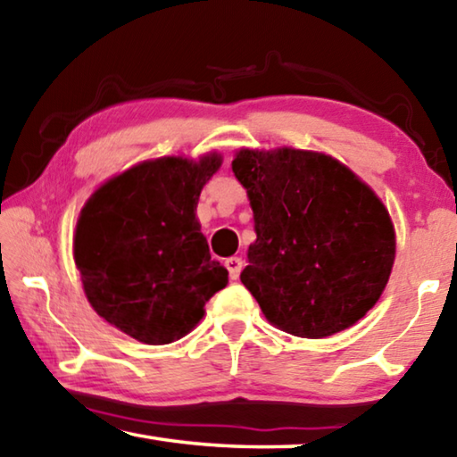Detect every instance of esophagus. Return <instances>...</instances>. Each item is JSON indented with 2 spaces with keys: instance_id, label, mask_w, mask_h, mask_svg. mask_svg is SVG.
I'll return each instance as SVG.
<instances>
[{
  "instance_id": "obj_1",
  "label": "esophagus",
  "mask_w": 457,
  "mask_h": 457,
  "mask_svg": "<svg viewBox=\"0 0 457 457\" xmlns=\"http://www.w3.org/2000/svg\"><path fill=\"white\" fill-rule=\"evenodd\" d=\"M226 268H228L231 280H237L239 272H242V268H244V260L237 258V256H231V258L226 260Z\"/></svg>"
}]
</instances>
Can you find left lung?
Listing matches in <instances>:
<instances>
[{"label": "left lung", "instance_id": "obj_1", "mask_svg": "<svg viewBox=\"0 0 457 457\" xmlns=\"http://www.w3.org/2000/svg\"><path fill=\"white\" fill-rule=\"evenodd\" d=\"M253 212L242 284L284 332L324 338L381 298L395 229L375 191L330 154L282 146L231 161Z\"/></svg>", "mask_w": 457, "mask_h": 457}]
</instances>
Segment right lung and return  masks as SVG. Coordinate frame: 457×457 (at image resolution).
Returning a JSON list of instances; mask_svg holds the SVG:
<instances>
[{"label":"right lung","mask_w":457,"mask_h":457,"mask_svg":"<svg viewBox=\"0 0 457 457\" xmlns=\"http://www.w3.org/2000/svg\"><path fill=\"white\" fill-rule=\"evenodd\" d=\"M221 154L161 157L127 169L92 193L74 234V262L98 316L145 345H169L204 319L226 288L195 218L199 193Z\"/></svg>","instance_id":"add662e5"}]
</instances>
